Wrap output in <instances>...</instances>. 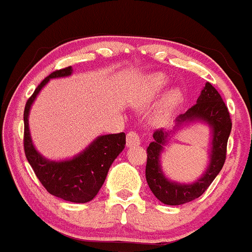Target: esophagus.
<instances>
[{
    "label": "esophagus",
    "instance_id": "esophagus-1",
    "mask_svg": "<svg viewBox=\"0 0 252 252\" xmlns=\"http://www.w3.org/2000/svg\"><path fill=\"white\" fill-rule=\"evenodd\" d=\"M140 145V136L139 134H136L135 131H130L126 135V146H139Z\"/></svg>",
    "mask_w": 252,
    "mask_h": 252
}]
</instances>
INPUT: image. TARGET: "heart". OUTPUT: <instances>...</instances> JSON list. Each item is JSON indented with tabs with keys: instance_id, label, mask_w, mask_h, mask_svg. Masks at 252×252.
<instances>
[{
	"instance_id": "b5f03b06",
	"label": "heart",
	"mask_w": 252,
	"mask_h": 252,
	"mask_svg": "<svg viewBox=\"0 0 252 252\" xmlns=\"http://www.w3.org/2000/svg\"><path fill=\"white\" fill-rule=\"evenodd\" d=\"M169 78L165 73H152L139 82L133 93V102L137 107H144L155 101L168 87ZM182 101V93L180 89H171L164 95L160 104L155 112L156 121L163 123L171 117L174 111Z\"/></svg>"
}]
</instances>
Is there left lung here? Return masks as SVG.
<instances>
[{
  "label": "left lung",
  "mask_w": 252,
  "mask_h": 252,
  "mask_svg": "<svg viewBox=\"0 0 252 252\" xmlns=\"http://www.w3.org/2000/svg\"><path fill=\"white\" fill-rule=\"evenodd\" d=\"M200 121L208 124L212 131L209 164L207 170L197 182L192 184H180L169 180L163 175L160 165L161 153L168 144L174 131L189 123ZM232 130V122L227 106L219 92L206 82L197 104L185 113L177 116L173 130L163 129L153 133V141L147 147L146 180L153 194L166 205H181L197 199L208 189L211 182L221 171L226 160L227 141Z\"/></svg>",
  "instance_id": "left-lung-1"
}]
</instances>
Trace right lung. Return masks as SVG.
Returning <instances> with one entry per match:
<instances>
[{
    "instance_id": "obj_1",
    "label": "right lung",
    "mask_w": 252,
    "mask_h": 252,
    "mask_svg": "<svg viewBox=\"0 0 252 252\" xmlns=\"http://www.w3.org/2000/svg\"><path fill=\"white\" fill-rule=\"evenodd\" d=\"M72 67L54 71L41 82L24 110V150L36 176L50 194L72 203H88L104 185L108 169L126 147V134L100 135L71 159L53 160L33 146L29 129V115L38 93L52 78L72 75Z\"/></svg>"
}]
</instances>
